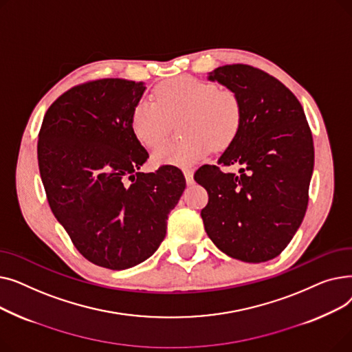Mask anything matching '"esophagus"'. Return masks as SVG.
Returning a JSON list of instances; mask_svg holds the SVG:
<instances>
[{
  "instance_id": "34e87169",
  "label": "esophagus",
  "mask_w": 352,
  "mask_h": 352,
  "mask_svg": "<svg viewBox=\"0 0 352 352\" xmlns=\"http://www.w3.org/2000/svg\"><path fill=\"white\" fill-rule=\"evenodd\" d=\"M182 173H184V177H186V181H187L188 186L194 184V171H192V168H184Z\"/></svg>"
}]
</instances>
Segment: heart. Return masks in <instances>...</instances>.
I'll list each match as a JSON object with an SVG mask.
<instances>
[{"instance_id": "obj_1", "label": "heart", "mask_w": 352, "mask_h": 352, "mask_svg": "<svg viewBox=\"0 0 352 352\" xmlns=\"http://www.w3.org/2000/svg\"><path fill=\"white\" fill-rule=\"evenodd\" d=\"M155 100L141 98L131 114L135 138L145 146H157L170 131L171 120L182 117L179 141L160 145L153 160L160 165L188 166L206 158L212 150L228 146L243 122L239 98L230 89L212 82L178 77L160 84Z\"/></svg>"}]
</instances>
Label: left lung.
<instances>
[{
  "mask_svg": "<svg viewBox=\"0 0 352 352\" xmlns=\"http://www.w3.org/2000/svg\"><path fill=\"white\" fill-rule=\"evenodd\" d=\"M208 80L239 98L243 122L218 165L194 178L208 192L201 217L211 241L244 263L280 255L300 228L314 170V142L304 109L270 74L244 64L218 67ZM219 164H241L239 175Z\"/></svg>",
  "mask_w": 352,
  "mask_h": 352,
  "instance_id": "8db88e82",
  "label": "left lung"
}]
</instances>
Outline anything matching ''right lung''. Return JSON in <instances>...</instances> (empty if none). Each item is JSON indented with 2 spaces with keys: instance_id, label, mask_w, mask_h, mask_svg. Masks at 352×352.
<instances>
[{
  "instance_id": "right-lung-1",
  "label": "right lung",
  "mask_w": 352,
  "mask_h": 352,
  "mask_svg": "<svg viewBox=\"0 0 352 352\" xmlns=\"http://www.w3.org/2000/svg\"><path fill=\"white\" fill-rule=\"evenodd\" d=\"M144 82L104 78L54 101L38 135V166L48 204L72 244L92 264L126 270L150 258L186 190L173 165L140 173L148 153L131 114Z\"/></svg>"
}]
</instances>
